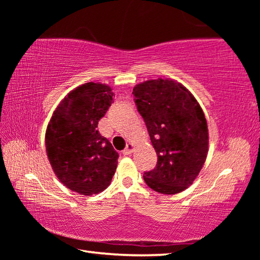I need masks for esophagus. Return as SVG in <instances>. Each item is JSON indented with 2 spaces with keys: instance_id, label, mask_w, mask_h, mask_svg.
Returning a JSON list of instances; mask_svg holds the SVG:
<instances>
[{
  "instance_id": "esophagus-1",
  "label": "esophagus",
  "mask_w": 260,
  "mask_h": 260,
  "mask_svg": "<svg viewBox=\"0 0 260 260\" xmlns=\"http://www.w3.org/2000/svg\"><path fill=\"white\" fill-rule=\"evenodd\" d=\"M133 151H134V144L128 143L127 144V147L124 149V150H122V153H124V155H131Z\"/></svg>"
}]
</instances>
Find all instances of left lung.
<instances>
[{"label": "left lung", "mask_w": 260, "mask_h": 260, "mask_svg": "<svg viewBox=\"0 0 260 260\" xmlns=\"http://www.w3.org/2000/svg\"><path fill=\"white\" fill-rule=\"evenodd\" d=\"M139 113L157 153V165L143 179L157 192L174 195L192 184L209 148L208 124L201 105L181 83L156 79L133 88Z\"/></svg>", "instance_id": "1"}]
</instances>
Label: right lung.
Returning a JSON list of instances; mask_svg holds the SVG:
<instances>
[{"label": "right lung", "mask_w": 260, "mask_h": 260, "mask_svg": "<svg viewBox=\"0 0 260 260\" xmlns=\"http://www.w3.org/2000/svg\"><path fill=\"white\" fill-rule=\"evenodd\" d=\"M112 96L104 83H83L58 104L47 127L46 150L56 177L81 195L103 191L116 172L119 155L98 129Z\"/></svg>", "instance_id": "obj_1"}]
</instances>
